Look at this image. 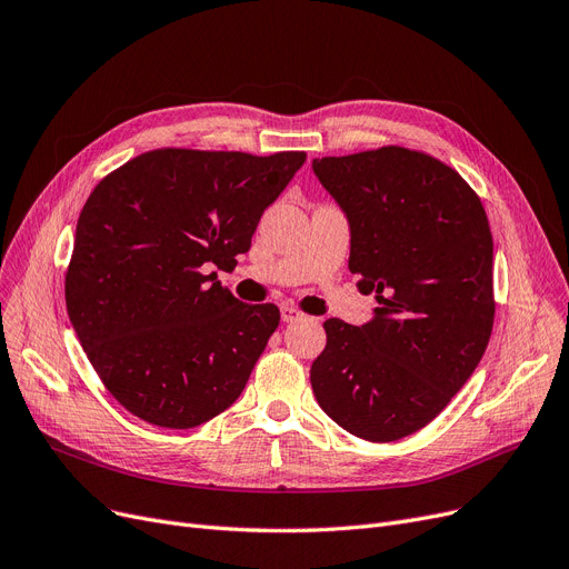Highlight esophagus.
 <instances>
[{
	"instance_id": "obj_1",
	"label": "esophagus",
	"mask_w": 569,
	"mask_h": 569,
	"mask_svg": "<svg viewBox=\"0 0 569 569\" xmlns=\"http://www.w3.org/2000/svg\"><path fill=\"white\" fill-rule=\"evenodd\" d=\"M280 315H282V322H297L303 317V312L299 308H293V306H282Z\"/></svg>"
}]
</instances>
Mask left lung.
<instances>
[{
  "mask_svg": "<svg viewBox=\"0 0 569 569\" xmlns=\"http://www.w3.org/2000/svg\"><path fill=\"white\" fill-rule=\"evenodd\" d=\"M350 221V272L376 293L363 327L325 322L310 382L350 435L385 443L435 420L469 380L495 322L492 233L481 198L439 158L380 147L315 158Z\"/></svg>",
  "mask_w": 569,
  "mask_h": 569,
  "instance_id": "1",
  "label": "left lung"
}]
</instances>
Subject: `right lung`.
I'll use <instances>...</instances> for the list:
<instances>
[{"mask_svg":"<svg viewBox=\"0 0 569 569\" xmlns=\"http://www.w3.org/2000/svg\"><path fill=\"white\" fill-rule=\"evenodd\" d=\"M303 151L153 149L109 172L79 214L64 301L109 395L144 422L191 429L244 390L280 325L217 282L252 247Z\"/></svg>","mask_w":569,"mask_h":569,"instance_id":"add662e5","label":"right lung"}]
</instances>
